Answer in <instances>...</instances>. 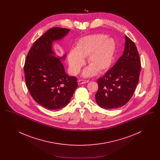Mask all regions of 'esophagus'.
<instances>
[{
    "label": "esophagus",
    "instance_id": "obj_1",
    "mask_svg": "<svg viewBox=\"0 0 160 160\" xmlns=\"http://www.w3.org/2000/svg\"><path fill=\"white\" fill-rule=\"evenodd\" d=\"M89 82L88 80H78V84H83L88 83Z\"/></svg>",
    "mask_w": 160,
    "mask_h": 160
}]
</instances>
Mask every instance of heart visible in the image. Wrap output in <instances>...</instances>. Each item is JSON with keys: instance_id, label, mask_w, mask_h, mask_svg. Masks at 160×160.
<instances>
[{"instance_id": "b5f03b06", "label": "heart", "mask_w": 160, "mask_h": 160, "mask_svg": "<svg viewBox=\"0 0 160 160\" xmlns=\"http://www.w3.org/2000/svg\"><path fill=\"white\" fill-rule=\"evenodd\" d=\"M116 51V42L112 38L104 34H94L81 38L75 50L68 55V62L71 72L78 74L88 57L89 67L85 69L83 76H93L97 71L103 72L109 68L113 62Z\"/></svg>"}]
</instances>
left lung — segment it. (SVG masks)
<instances>
[{
    "mask_svg": "<svg viewBox=\"0 0 160 160\" xmlns=\"http://www.w3.org/2000/svg\"><path fill=\"white\" fill-rule=\"evenodd\" d=\"M123 53L114 66L97 82L95 94L98 105L106 109H114L126 104L132 96L138 82L140 61L134 42L125 36Z\"/></svg>",
    "mask_w": 160,
    "mask_h": 160,
    "instance_id": "left-lung-1",
    "label": "left lung"
}]
</instances>
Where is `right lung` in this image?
<instances>
[{
  "mask_svg": "<svg viewBox=\"0 0 160 160\" xmlns=\"http://www.w3.org/2000/svg\"><path fill=\"white\" fill-rule=\"evenodd\" d=\"M68 29H50L35 42L27 55L24 71L26 84L34 100L47 109L66 106L78 86L76 77L68 76L61 57L53 50V44L65 38Z\"/></svg>",
  "mask_w": 160,
  "mask_h": 160,
  "instance_id": "add662e5",
  "label": "right lung"
}]
</instances>
